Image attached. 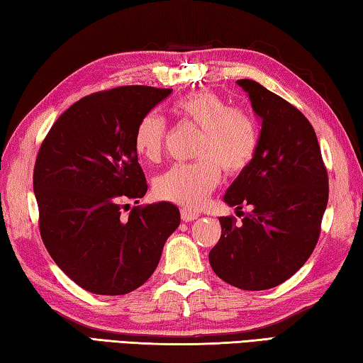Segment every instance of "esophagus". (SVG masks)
<instances>
[{
	"label": "esophagus",
	"mask_w": 363,
	"mask_h": 363,
	"mask_svg": "<svg viewBox=\"0 0 363 363\" xmlns=\"http://www.w3.org/2000/svg\"><path fill=\"white\" fill-rule=\"evenodd\" d=\"M199 216H200L199 213L190 211V210H187V208H182V210H181V218H182V220H186V223H190V220H195Z\"/></svg>",
	"instance_id": "esophagus-1"
}]
</instances>
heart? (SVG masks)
<instances>
[{"label":"heart","mask_w":363,"mask_h":363,"mask_svg":"<svg viewBox=\"0 0 363 363\" xmlns=\"http://www.w3.org/2000/svg\"><path fill=\"white\" fill-rule=\"evenodd\" d=\"M176 113L199 126L201 136L196 143L194 163L171 167L155 181L160 199L184 208H199L220 181V169L238 174L253 160L259 133L255 116L248 110L230 107L211 91H195L174 106ZM167 134V121L157 112L145 113L134 130V149L147 162H158Z\"/></svg>","instance_id":"1"}]
</instances>
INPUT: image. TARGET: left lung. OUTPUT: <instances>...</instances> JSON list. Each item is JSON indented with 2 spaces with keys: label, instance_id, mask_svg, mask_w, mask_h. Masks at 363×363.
I'll use <instances>...</instances> for the list:
<instances>
[{
  "label": "left lung",
  "instance_id": "left-lung-1",
  "mask_svg": "<svg viewBox=\"0 0 363 363\" xmlns=\"http://www.w3.org/2000/svg\"><path fill=\"white\" fill-rule=\"evenodd\" d=\"M261 133L253 160L224 195L251 211L237 224L219 218L220 238L210 251L219 279L240 290H269L291 277L314 251L328 203V174L309 120L253 79H238Z\"/></svg>",
  "mask_w": 363,
  "mask_h": 363
}]
</instances>
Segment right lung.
I'll use <instances>...</instances> for the list:
<instances>
[{
  "label": "right lung",
  "instance_id": "add662e5",
  "mask_svg": "<svg viewBox=\"0 0 363 363\" xmlns=\"http://www.w3.org/2000/svg\"><path fill=\"white\" fill-rule=\"evenodd\" d=\"M173 89L120 86L83 97L54 123L33 169L40 233L54 262L86 291H134L157 269L181 223L177 206L139 203L147 192L134 149L139 120Z\"/></svg>",
  "mask_w": 363,
  "mask_h": 363
}]
</instances>
